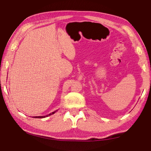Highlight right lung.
<instances>
[{
	"mask_svg": "<svg viewBox=\"0 0 151 151\" xmlns=\"http://www.w3.org/2000/svg\"><path fill=\"white\" fill-rule=\"evenodd\" d=\"M57 111H58V110H57V111H55L52 112H51V113H50L49 114H48V115H46V116H34V118H39V119H42V118H45V117L48 116H50V115H52V114H55V112H57Z\"/></svg>",
	"mask_w": 151,
	"mask_h": 151,
	"instance_id": "1",
	"label": "right lung"
}]
</instances>
